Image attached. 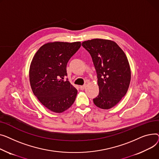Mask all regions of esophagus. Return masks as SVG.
I'll return each instance as SVG.
<instances>
[{
    "instance_id": "obj_1",
    "label": "esophagus",
    "mask_w": 159,
    "mask_h": 159,
    "mask_svg": "<svg viewBox=\"0 0 159 159\" xmlns=\"http://www.w3.org/2000/svg\"><path fill=\"white\" fill-rule=\"evenodd\" d=\"M80 89H81V90H84V89H85L86 88V85H84L80 86Z\"/></svg>"
}]
</instances>
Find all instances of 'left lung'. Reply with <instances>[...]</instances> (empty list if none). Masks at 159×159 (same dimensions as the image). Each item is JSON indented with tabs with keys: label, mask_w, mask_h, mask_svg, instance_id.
I'll use <instances>...</instances> for the list:
<instances>
[{
	"label": "left lung",
	"mask_w": 159,
	"mask_h": 159,
	"mask_svg": "<svg viewBox=\"0 0 159 159\" xmlns=\"http://www.w3.org/2000/svg\"><path fill=\"white\" fill-rule=\"evenodd\" d=\"M91 55L98 76L99 93L93 99L102 109L116 105L126 94L131 70L124 51L114 41L95 39L82 42Z\"/></svg>",
	"instance_id": "left-lung-1"
}]
</instances>
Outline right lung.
Here are the masks:
<instances>
[{
    "instance_id": "add662e5",
    "label": "right lung",
    "mask_w": 159,
    "mask_h": 159,
    "mask_svg": "<svg viewBox=\"0 0 159 159\" xmlns=\"http://www.w3.org/2000/svg\"><path fill=\"white\" fill-rule=\"evenodd\" d=\"M80 47V42H49L33 58L29 72L31 89L41 103L53 112H63L75 101L78 90L64 78L69 60Z\"/></svg>"
}]
</instances>
